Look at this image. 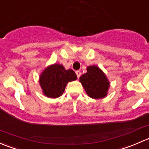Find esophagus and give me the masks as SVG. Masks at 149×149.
<instances>
[{"mask_svg":"<svg viewBox=\"0 0 149 149\" xmlns=\"http://www.w3.org/2000/svg\"><path fill=\"white\" fill-rule=\"evenodd\" d=\"M76 75H77L78 79H79L80 76H81V72L79 71V70H77V71H76Z\"/></svg>","mask_w":149,"mask_h":149,"instance_id":"obj_1","label":"esophagus"}]
</instances>
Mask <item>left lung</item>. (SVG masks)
Masks as SVG:
<instances>
[{
  "instance_id": "8db88e82",
  "label": "left lung",
  "mask_w": 149,
  "mask_h": 149,
  "mask_svg": "<svg viewBox=\"0 0 149 149\" xmlns=\"http://www.w3.org/2000/svg\"><path fill=\"white\" fill-rule=\"evenodd\" d=\"M80 82L89 97L99 99L106 96L109 83L105 73L96 65H90L87 72L80 77Z\"/></svg>"
}]
</instances>
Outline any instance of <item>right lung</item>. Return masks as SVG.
<instances>
[{"label": "right lung", "mask_w": 149, "mask_h": 149, "mask_svg": "<svg viewBox=\"0 0 149 149\" xmlns=\"http://www.w3.org/2000/svg\"><path fill=\"white\" fill-rule=\"evenodd\" d=\"M77 79L73 70H65L63 65L55 63L46 68L39 78L43 93L48 98L61 96L65 91L67 84Z\"/></svg>", "instance_id": "obj_1"}]
</instances>
